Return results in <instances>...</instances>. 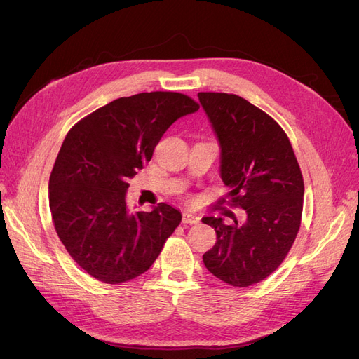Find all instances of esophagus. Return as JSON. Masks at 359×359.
I'll use <instances>...</instances> for the list:
<instances>
[{
  "label": "esophagus",
  "mask_w": 359,
  "mask_h": 359,
  "mask_svg": "<svg viewBox=\"0 0 359 359\" xmlns=\"http://www.w3.org/2000/svg\"><path fill=\"white\" fill-rule=\"evenodd\" d=\"M199 215H196V214H193V212H190V211H184L182 212V223H186V224H196V223H199Z\"/></svg>",
  "instance_id": "34e87169"
}]
</instances>
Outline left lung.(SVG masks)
<instances>
[{"label":"left lung","instance_id":"8db88e82","mask_svg":"<svg viewBox=\"0 0 359 359\" xmlns=\"http://www.w3.org/2000/svg\"><path fill=\"white\" fill-rule=\"evenodd\" d=\"M220 145V177L244 223L203 217L217 241L206 269L227 285L247 287L274 273L301 224L304 181L286 133L273 118L235 94L199 93Z\"/></svg>","mask_w":359,"mask_h":359}]
</instances>
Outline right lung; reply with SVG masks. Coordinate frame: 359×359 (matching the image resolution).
I'll list each match as a JSON object with an SVG mask.
<instances>
[{"label": "right lung", "mask_w": 359, "mask_h": 359, "mask_svg": "<svg viewBox=\"0 0 359 359\" xmlns=\"http://www.w3.org/2000/svg\"><path fill=\"white\" fill-rule=\"evenodd\" d=\"M198 109L180 93H140L67 133L49 178V208L61 243L91 277L118 285L144 274L180 224V210L168 203L130 212L126 194L166 130Z\"/></svg>", "instance_id": "obj_1"}]
</instances>
